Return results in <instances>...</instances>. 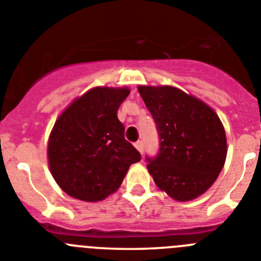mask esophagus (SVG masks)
<instances>
[{"label":"esophagus","instance_id":"esophagus-1","mask_svg":"<svg viewBox=\"0 0 261 261\" xmlns=\"http://www.w3.org/2000/svg\"><path fill=\"white\" fill-rule=\"evenodd\" d=\"M135 146H136V149H137L138 151H140V153H144V144H142V141H137L135 144Z\"/></svg>","mask_w":261,"mask_h":261}]
</instances>
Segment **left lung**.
<instances>
[{
	"label": "left lung",
	"instance_id": "1",
	"mask_svg": "<svg viewBox=\"0 0 261 261\" xmlns=\"http://www.w3.org/2000/svg\"><path fill=\"white\" fill-rule=\"evenodd\" d=\"M155 121L158 153L146 155L159 190L177 201L202 195L220 175L226 159V135L209 106L171 86H140Z\"/></svg>",
	"mask_w": 261,
	"mask_h": 261
}]
</instances>
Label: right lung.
I'll use <instances>...</instances> for the list:
<instances>
[{
    "mask_svg": "<svg viewBox=\"0 0 261 261\" xmlns=\"http://www.w3.org/2000/svg\"><path fill=\"white\" fill-rule=\"evenodd\" d=\"M128 89L95 87L57 119L48 142L49 167L69 196L84 201L106 199L123 183L141 154L124 137L117 110Z\"/></svg>",
    "mask_w": 261,
    "mask_h": 261,
    "instance_id": "right-lung-1",
    "label": "right lung"
}]
</instances>
